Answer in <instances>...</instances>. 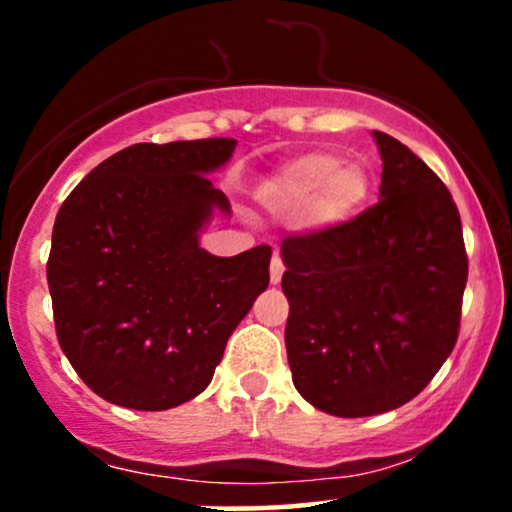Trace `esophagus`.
Masks as SVG:
<instances>
[{
  "label": "esophagus",
  "mask_w": 512,
  "mask_h": 512,
  "mask_svg": "<svg viewBox=\"0 0 512 512\" xmlns=\"http://www.w3.org/2000/svg\"><path fill=\"white\" fill-rule=\"evenodd\" d=\"M281 276H284V262H281L279 252H274L272 257V264H269V279H272V284H281Z\"/></svg>",
  "instance_id": "esophagus-1"
}]
</instances>
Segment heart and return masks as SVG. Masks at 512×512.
I'll return each mask as SVG.
<instances>
[{
  "instance_id": "b5f03b06",
  "label": "heart",
  "mask_w": 512,
  "mask_h": 512,
  "mask_svg": "<svg viewBox=\"0 0 512 512\" xmlns=\"http://www.w3.org/2000/svg\"><path fill=\"white\" fill-rule=\"evenodd\" d=\"M373 178L361 161L334 149L305 151L281 163L262 182L260 197L276 214L303 216L313 228H339L368 207Z\"/></svg>"
}]
</instances>
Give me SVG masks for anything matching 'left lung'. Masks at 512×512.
<instances>
[{
	"label": "left lung",
	"instance_id": "1",
	"mask_svg": "<svg viewBox=\"0 0 512 512\" xmlns=\"http://www.w3.org/2000/svg\"><path fill=\"white\" fill-rule=\"evenodd\" d=\"M373 139L380 202L346 226L281 243L293 385L344 419L402 407L431 383L457 342L467 286L448 187L395 137Z\"/></svg>",
	"mask_w": 512,
	"mask_h": 512
}]
</instances>
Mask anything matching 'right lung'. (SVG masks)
I'll return each instance as SVG.
<instances>
[{"instance_id": "obj_1", "label": "right lung", "mask_w": 512, "mask_h": 512, "mask_svg": "<svg viewBox=\"0 0 512 512\" xmlns=\"http://www.w3.org/2000/svg\"><path fill=\"white\" fill-rule=\"evenodd\" d=\"M236 139L134 144L64 199L48 286L57 339L110 404L173 409L207 390L228 337L269 284L272 248L216 257L199 245L231 202L207 175Z\"/></svg>"}]
</instances>
